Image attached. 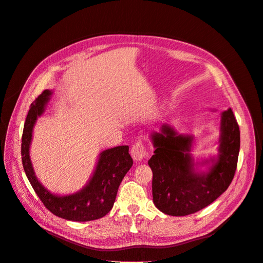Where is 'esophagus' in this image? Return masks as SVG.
Here are the masks:
<instances>
[{
    "mask_svg": "<svg viewBox=\"0 0 263 263\" xmlns=\"http://www.w3.org/2000/svg\"><path fill=\"white\" fill-rule=\"evenodd\" d=\"M130 155H132L134 160L136 161V162H139L141 160H144V158L146 156V146H145L144 142L137 141L136 144H135L132 147Z\"/></svg>",
    "mask_w": 263,
    "mask_h": 263,
    "instance_id": "obj_1",
    "label": "esophagus"
}]
</instances>
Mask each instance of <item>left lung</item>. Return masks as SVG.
<instances>
[{"mask_svg": "<svg viewBox=\"0 0 263 263\" xmlns=\"http://www.w3.org/2000/svg\"><path fill=\"white\" fill-rule=\"evenodd\" d=\"M155 148L148 164L153 170L156 208L171 216H185L212 204L228 189L237 168L240 148L239 126L232 108L220 115L218 155L194 161V136L181 135L168 124L150 135ZM206 166L200 171L198 166Z\"/></svg>", "mask_w": 263, "mask_h": 263, "instance_id": "left-lung-1", "label": "left lung"}]
</instances>
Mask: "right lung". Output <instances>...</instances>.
I'll return each mask as SVG.
<instances>
[{
	"label": "right lung",
	"instance_id": "add662e5",
	"mask_svg": "<svg viewBox=\"0 0 263 263\" xmlns=\"http://www.w3.org/2000/svg\"><path fill=\"white\" fill-rule=\"evenodd\" d=\"M51 94L50 90H45L31 103L24 125L22 161L26 177L43 204L55 216L72 221L102 218L112 210L119 184L133 165L129 147L117 146L102 151L91 179L78 192L69 195L51 193L37 179L29 156L34 126L38 117L44 114Z\"/></svg>",
	"mask_w": 263,
	"mask_h": 263
}]
</instances>
